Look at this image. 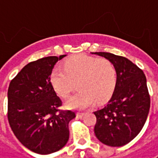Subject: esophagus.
Returning <instances> with one entry per match:
<instances>
[{"label": "esophagus", "mask_w": 158, "mask_h": 158, "mask_svg": "<svg viewBox=\"0 0 158 158\" xmlns=\"http://www.w3.org/2000/svg\"><path fill=\"white\" fill-rule=\"evenodd\" d=\"M84 115H85L84 112H78V113H77V118H83V117H84Z\"/></svg>", "instance_id": "1"}]
</instances>
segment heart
<instances>
[{"label":"heart","mask_w":158,"mask_h":158,"mask_svg":"<svg viewBox=\"0 0 158 158\" xmlns=\"http://www.w3.org/2000/svg\"><path fill=\"white\" fill-rule=\"evenodd\" d=\"M50 82L63 98L70 96L77 83L79 91L67 102V106L86 109L96 101L103 102L110 97L117 83V71L108 59L81 54L66 60L64 68L53 69Z\"/></svg>","instance_id":"b5f03b06"}]
</instances>
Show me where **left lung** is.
Listing matches in <instances>:
<instances>
[{"instance_id":"obj_1","label":"left lung","mask_w":158,"mask_h":158,"mask_svg":"<svg viewBox=\"0 0 158 158\" xmlns=\"http://www.w3.org/2000/svg\"><path fill=\"white\" fill-rule=\"evenodd\" d=\"M110 60L117 71V83L106 106L94 111V134L103 144L121 147L134 140L147 120L150 96L144 72L124 56L92 53Z\"/></svg>"}]
</instances>
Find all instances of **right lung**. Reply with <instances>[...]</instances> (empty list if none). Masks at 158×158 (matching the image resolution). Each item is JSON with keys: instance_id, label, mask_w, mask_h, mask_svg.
Instances as JSON below:
<instances>
[{"instance_id": "1", "label": "right lung", "mask_w": 158, "mask_h": 158, "mask_svg": "<svg viewBox=\"0 0 158 158\" xmlns=\"http://www.w3.org/2000/svg\"><path fill=\"white\" fill-rule=\"evenodd\" d=\"M65 56H48L29 63L8 89V120L24 147L41 155L61 149L69 140L72 110H62V101L50 82L55 64Z\"/></svg>"}]
</instances>
